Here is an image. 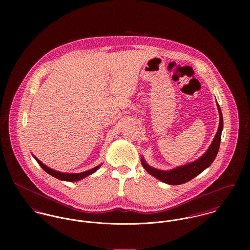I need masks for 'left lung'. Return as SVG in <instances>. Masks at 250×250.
<instances>
[{"mask_svg":"<svg viewBox=\"0 0 250 250\" xmlns=\"http://www.w3.org/2000/svg\"><path fill=\"white\" fill-rule=\"evenodd\" d=\"M217 109L219 113V125L217 132L215 134L214 141L211 143L210 147L208 150L196 161H193L188 165L176 167L171 170H160L157 168H154L150 167L146 162L143 160L142 157V164L143 167L145 168V170L155 178L159 179L160 181L168 184V185H181L184 183L188 182L189 180L194 178L195 176L199 175L203 170H205L207 167H209L212 163L214 162L218 149L220 145V140H221V132L223 129V118H222V113L221 109L217 104Z\"/></svg>","mask_w":250,"mask_h":250,"instance_id":"obj_1","label":"left lung"}]
</instances>
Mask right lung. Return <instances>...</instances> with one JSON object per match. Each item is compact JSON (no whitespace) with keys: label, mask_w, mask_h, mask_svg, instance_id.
Instances as JSON below:
<instances>
[{"label":"right lung","mask_w":250,"mask_h":250,"mask_svg":"<svg viewBox=\"0 0 250 250\" xmlns=\"http://www.w3.org/2000/svg\"><path fill=\"white\" fill-rule=\"evenodd\" d=\"M34 158L36 159V162L38 163V165L44 169V171H46L48 174L54 176L55 178L60 179V180H62V181H68V182H76V181H79L81 179H83L92 173H94L100 167L101 165L89 169V170H86L84 172H81V173H63V172H60V171H57V170H54L50 167H48L47 166H45L44 164H42L36 157L34 156Z\"/></svg>","instance_id":"right-lung-1"}]
</instances>
